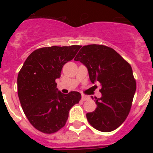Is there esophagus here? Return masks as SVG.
<instances>
[{"instance_id":"1","label":"esophagus","mask_w":153,"mask_h":153,"mask_svg":"<svg viewBox=\"0 0 153 153\" xmlns=\"http://www.w3.org/2000/svg\"><path fill=\"white\" fill-rule=\"evenodd\" d=\"M89 97L86 95H82V101H86V100H89Z\"/></svg>"}]
</instances>
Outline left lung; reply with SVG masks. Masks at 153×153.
I'll list each match as a JSON object with an SVG mask.
<instances>
[{
    "label": "left lung",
    "instance_id": "obj_1",
    "mask_svg": "<svg viewBox=\"0 0 153 153\" xmlns=\"http://www.w3.org/2000/svg\"><path fill=\"white\" fill-rule=\"evenodd\" d=\"M74 60L87 67L92 83L102 85V98H94L97 108L86 114L88 122L105 133L117 128L129 114L137 88L130 64L115 50L101 44L83 46Z\"/></svg>",
    "mask_w": 153,
    "mask_h": 153
}]
</instances>
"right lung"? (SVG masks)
I'll list each match as a JSON object with an SVG mask.
<instances>
[{
	"instance_id": "1",
	"label": "right lung",
	"mask_w": 153,
	"mask_h": 153,
	"mask_svg": "<svg viewBox=\"0 0 153 153\" xmlns=\"http://www.w3.org/2000/svg\"><path fill=\"white\" fill-rule=\"evenodd\" d=\"M81 46L46 47L29 55L17 77V93L23 111L32 126L47 134L66 125L69 110L81 100V94L57 92L55 79L65 63L74 59Z\"/></svg>"
}]
</instances>
